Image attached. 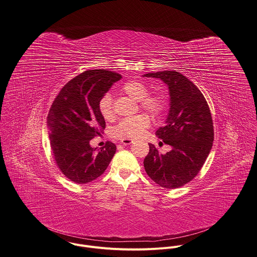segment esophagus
Returning <instances> with one entry per match:
<instances>
[{
    "instance_id": "1",
    "label": "esophagus",
    "mask_w": 257,
    "mask_h": 257,
    "mask_svg": "<svg viewBox=\"0 0 257 257\" xmlns=\"http://www.w3.org/2000/svg\"><path fill=\"white\" fill-rule=\"evenodd\" d=\"M121 143L126 146V145L132 144V143H133V140H130V139H121Z\"/></svg>"
}]
</instances>
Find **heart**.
I'll use <instances>...</instances> for the list:
<instances>
[{
    "label": "heart",
    "instance_id": "heart-1",
    "mask_svg": "<svg viewBox=\"0 0 257 257\" xmlns=\"http://www.w3.org/2000/svg\"><path fill=\"white\" fill-rule=\"evenodd\" d=\"M121 92L139 102V107L149 114L157 116L164 109V100L157 93H149V87L141 80H129L121 87ZM98 109L105 120L114 117L112 97L105 93L98 101ZM150 118L145 114H138L128 117L119 122L114 133L116 137L122 139H136L141 137L145 130L150 126Z\"/></svg>",
    "mask_w": 257,
    "mask_h": 257
}]
</instances>
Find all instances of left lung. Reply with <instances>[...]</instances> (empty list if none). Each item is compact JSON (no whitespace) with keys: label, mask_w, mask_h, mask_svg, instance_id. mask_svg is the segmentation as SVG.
Masks as SVG:
<instances>
[{"label":"left lung","mask_w":257,"mask_h":257,"mask_svg":"<svg viewBox=\"0 0 257 257\" xmlns=\"http://www.w3.org/2000/svg\"><path fill=\"white\" fill-rule=\"evenodd\" d=\"M144 76L160 78L169 86V115L156 135L173 148L162 155L149 144L144 168L160 187L177 189L199 174L210 152L214 136L210 110L200 89L182 73L165 70Z\"/></svg>","instance_id":"left-lung-1"}]
</instances>
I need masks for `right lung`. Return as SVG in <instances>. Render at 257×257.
Returning a JSON list of instances; mask_svg holds the SVG:
<instances>
[{"mask_svg": "<svg viewBox=\"0 0 257 257\" xmlns=\"http://www.w3.org/2000/svg\"><path fill=\"white\" fill-rule=\"evenodd\" d=\"M107 69L86 70L69 80L54 98L48 115L52 156L57 168L71 182L87 184L100 177L116 152L110 141L100 150L90 140L101 136L105 120L98 101L121 79Z\"/></svg>", "mask_w": 257, "mask_h": 257, "instance_id": "right-lung-1", "label": "right lung"}]
</instances>
